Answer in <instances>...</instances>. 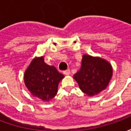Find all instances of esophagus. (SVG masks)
Masks as SVG:
<instances>
[{
    "mask_svg": "<svg viewBox=\"0 0 131 131\" xmlns=\"http://www.w3.org/2000/svg\"><path fill=\"white\" fill-rule=\"evenodd\" d=\"M64 75H69L70 74V69H67V70H65V71H64Z\"/></svg>",
    "mask_w": 131,
    "mask_h": 131,
    "instance_id": "obj_1",
    "label": "esophagus"
}]
</instances>
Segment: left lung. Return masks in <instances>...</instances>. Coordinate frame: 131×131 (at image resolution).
I'll return each instance as SVG.
<instances>
[{
  "label": "left lung",
  "mask_w": 131,
  "mask_h": 131,
  "mask_svg": "<svg viewBox=\"0 0 131 131\" xmlns=\"http://www.w3.org/2000/svg\"><path fill=\"white\" fill-rule=\"evenodd\" d=\"M112 73V65L107 61L83 54L81 69L74 78L84 93L93 96L107 88Z\"/></svg>",
  "instance_id": "1"
}]
</instances>
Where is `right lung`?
<instances>
[{"instance_id":"add662e5","label":"right lung","mask_w":131,"mask_h":131,"mask_svg":"<svg viewBox=\"0 0 131 131\" xmlns=\"http://www.w3.org/2000/svg\"><path fill=\"white\" fill-rule=\"evenodd\" d=\"M64 76L53 66L48 65L43 57H36L24 73L25 85L36 97L48 102L57 93L59 83Z\"/></svg>"}]
</instances>
